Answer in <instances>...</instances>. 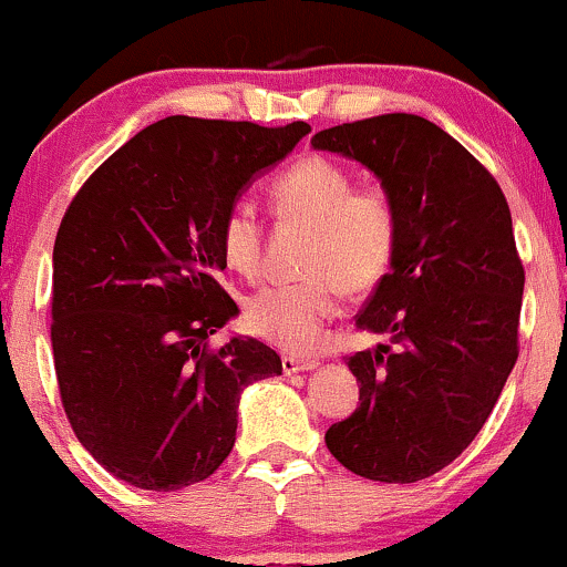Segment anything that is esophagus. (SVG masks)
Returning <instances> with one entry per match:
<instances>
[{
  "label": "esophagus",
  "mask_w": 567,
  "mask_h": 567,
  "mask_svg": "<svg viewBox=\"0 0 567 567\" xmlns=\"http://www.w3.org/2000/svg\"><path fill=\"white\" fill-rule=\"evenodd\" d=\"M320 362L317 360H298V357H282V370L285 373H309V370H315Z\"/></svg>",
  "instance_id": "obj_1"
}]
</instances>
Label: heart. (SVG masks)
Instances as JSON below:
<instances>
[{
    "mask_svg": "<svg viewBox=\"0 0 567 567\" xmlns=\"http://www.w3.org/2000/svg\"><path fill=\"white\" fill-rule=\"evenodd\" d=\"M271 213L279 224L306 229L303 277L266 285L245 303L252 336L279 349L303 351L338 311L343 292H365L386 277L400 239L396 202L383 186H354L341 162L303 157L271 184ZM220 256L243 277L264 261V224L256 210L234 205L218 229Z\"/></svg>",
    "mask_w": 567,
    "mask_h": 567,
    "instance_id": "1",
    "label": "heart"
}]
</instances>
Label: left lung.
Instances as JSON below:
<instances>
[{
    "instance_id": "obj_1",
    "label": "left lung",
    "mask_w": 567,
    "mask_h": 567,
    "mask_svg": "<svg viewBox=\"0 0 567 567\" xmlns=\"http://www.w3.org/2000/svg\"><path fill=\"white\" fill-rule=\"evenodd\" d=\"M320 152L365 165L392 194L400 239L357 330L360 408L328 429V451L360 477L415 483L477 437L517 362L525 269L504 192L445 130L381 114L320 130Z\"/></svg>"
}]
</instances>
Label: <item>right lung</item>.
Instances as JSON below:
<instances>
[{
    "label": "right lung",
    "mask_w": 567,
    "mask_h": 567,
    "mask_svg": "<svg viewBox=\"0 0 567 567\" xmlns=\"http://www.w3.org/2000/svg\"><path fill=\"white\" fill-rule=\"evenodd\" d=\"M311 133L306 122L167 116L71 199L53 250V360L76 440L116 480L181 491L237 440L239 394L282 373L275 349L207 338L239 315L216 275L239 194Z\"/></svg>",
    "instance_id": "right-lung-1"
}]
</instances>
